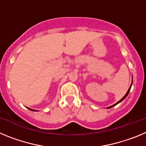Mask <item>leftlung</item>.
Returning a JSON list of instances; mask_svg holds the SVG:
<instances>
[{"label":"left lung","instance_id":"1","mask_svg":"<svg viewBox=\"0 0 146 146\" xmlns=\"http://www.w3.org/2000/svg\"><path fill=\"white\" fill-rule=\"evenodd\" d=\"M131 85H132V82H131V86H130V87H129V90H128V91H127V93H126V94H125V96H123V98H122V99H121V100H120V101H118V102H117V103H115V104H113V105H112V106H110V107H108V109H110V108H113V107H114V106H115V105H116V104H118V103H120V102H122V101H123V99H125V98H126V96H128V94H129V91H130V89H131Z\"/></svg>","mask_w":146,"mask_h":146}]
</instances>
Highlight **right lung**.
<instances>
[{"label":"right lung","instance_id":"1","mask_svg":"<svg viewBox=\"0 0 146 146\" xmlns=\"http://www.w3.org/2000/svg\"><path fill=\"white\" fill-rule=\"evenodd\" d=\"M29 110H32V111H36V110H32V109H30V108H28Z\"/></svg>","mask_w":146,"mask_h":146}]
</instances>
